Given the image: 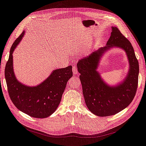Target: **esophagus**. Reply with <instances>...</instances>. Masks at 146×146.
<instances>
[{"instance_id":"34e87169","label":"esophagus","mask_w":146,"mask_h":146,"mask_svg":"<svg viewBox=\"0 0 146 146\" xmlns=\"http://www.w3.org/2000/svg\"><path fill=\"white\" fill-rule=\"evenodd\" d=\"M73 74H78V69H77V67H76V66H73Z\"/></svg>"}]
</instances>
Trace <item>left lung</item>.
Wrapping results in <instances>:
<instances>
[{"label":"left lung","mask_w":146,"mask_h":146,"mask_svg":"<svg viewBox=\"0 0 146 146\" xmlns=\"http://www.w3.org/2000/svg\"><path fill=\"white\" fill-rule=\"evenodd\" d=\"M114 46L125 50L130 62V70L123 83L111 87L106 84L96 72L100 56ZM79 78L86 106L93 114L105 117L114 115L128 107L134 99L138 82L139 65L131 42L117 28L112 27L106 46L95 50L77 63Z\"/></svg>","instance_id":"8db88e82"}]
</instances>
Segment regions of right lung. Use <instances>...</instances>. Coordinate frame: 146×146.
Returning a JSON list of instances; mask_svg holds the SVG:
<instances>
[{"label":"right lung","instance_id":"obj_1","mask_svg":"<svg viewBox=\"0 0 146 146\" xmlns=\"http://www.w3.org/2000/svg\"><path fill=\"white\" fill-rule=\"evenodd\" d=\"M24 31L12 44L9 59L5 69L8 91L12 102L18 109L36 118H45L57 109L67 81L72 76V66L56 69L42 84L36 86H27L19 82L13 69V53L21 40Z\"/></svg>","mask_w":146,"mask_h":146}]
</instances>
